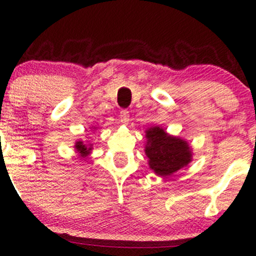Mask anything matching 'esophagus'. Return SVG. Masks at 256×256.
Here are the masks:
<instances>
[{"label":"esophagus","instance_id":"esophagus-1","mask_svg":"<svg viewBox=\"0 0 256 256\" xmlns=\"http://www.w3.org/2000/svg\"><path fill=\"white\" fill-rule=\"evenodd\" d=\"M128 120H130V114H128V112L126 110H120V122L126 125L128 124Z\"/></svg>","mask_w":256,"mask_h":256}]
</instances>
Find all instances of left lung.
Here are the masks:
<instances>
[{
  "mask_svg": "<svg viewBox=\"0 0 256 256\" xmlns=\"http://www.w3.org/2000/svg\"><path fill=\"white\" fill-rule=\"evenodd\" d=\"M146 136L149 167L160 177L173 174L192 161V152L186 140L171 136L160 126L148 128Z\"/></svg>",
  "mask_w": 256,
  "mask_h": 256,
  "instance_id": "8db88e82",
  "label": "left lung"
}]
</instances>
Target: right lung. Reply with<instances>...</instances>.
I'll return each mask as SVG.
<instances>
[{
  "label": "right lung",
  "mask_w": 256,
  "mask_h": 256,
  "mask_svg": "<svg viewBox=\"0 0 256 256\" xmlns=\"http://www.w3.org/2000/svg\"><path fill=\"white\" fill-rule=\"evenodd\" d=\"M74 148H76V150H77V152H79V156L86 158L88 155H89L91 152V149H92V146L84 144L83 140H78V142H76Z\"/></svg>",
  "instance_id": "1"
}]
</instances>
